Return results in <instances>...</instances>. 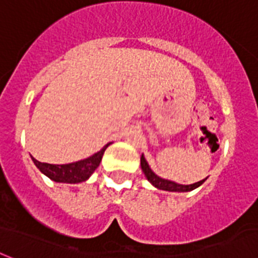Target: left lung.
Wrapping results in <instances>:
<instances>
[{
    "instance_id": "obj_1",
    "label": "left lung",
    "mask_w": 258,
    "mask_h": 258,
    "mask_svg": "<svg viewBox=\"0 0 258 258\" xmlns=\"http://www.w3.org/2000/svg\"><path fill=\"white\" fill-rule=\"evenodd\" d=\"M140 167H142V171L144 172L147 180L150 181L154 187L159 188V189L163 190H169V192H189V190H194L195 188L200 187L203 183H204L207 179H203L198 183L189 184V185H183V184H177L175 181H171V180L163 179V177L158 176L156 173L150 168V165H148L147 160L144 158L143 155H142V158H140Z\"/></svg>"
}]
</instances>
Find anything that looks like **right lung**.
<instances>
[{
    "mask_svg": "<svg viewBox=\"0 0 258 258\" xmlns=\"http://www.w3.org/2000/svg\"><path fill=\"white\" fill-rule=\"evenodd\" d=\"M108 146H110V143L106 144L102 150L98 151L96 154H94L90 158L75 163H69V164H49V163L38 162L34 158L31 159L34 162L35 167L53 181L77 184L86 181L93 175L94 171L99 167L100 162H102V156H103L104 151Z\"/></svg>",
    "mask_w": 258,
    "mask_h": 258,
    "instance_id": "1",
    "label": "right lung"
}]
</instances>
